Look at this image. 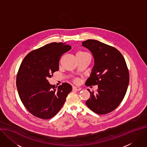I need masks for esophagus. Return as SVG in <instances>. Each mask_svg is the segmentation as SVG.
Masks as SVG:
<instances>
[{"mask_svg": "<svg viewBox=\"0 0 147 147\" xmlns=\"http://www.w3.org/2000/svg\"><path fill=\"white\" fill-rule=\"evenodd\" d=\"M73 90H76V91H80V90H82V88H80V87H75V86H73Z\"/></svg>", "mask_w": 147, "mask_h": 147, "instance_id": "obj_1", "label": "esophagus"}]
</instances>
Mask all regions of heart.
I'll return each instance as SVG.
<instances>
[{
  "label": "heart",
  "instance_id": "b5f03b06",
  "mask_svg": "<svg viewBox=\"0 0 147 147\" xmlns=\"http://www.w3.org/2000/svg\"><path fill=\"white\" fill-rule=\"evenodd\" d=\"M79 53V54H83V53H85V52H83V51H81V52H79V53Z\"/></svg>",
  "mask_w": 147,
  "mask_h": 147
}]
</instances>
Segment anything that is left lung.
<instances>
[{"label":"left lung","mask_w":147,"mask_h":147,"mask_svg":"<svg viewBox=\"0 0 147 147\" xmlns=\"http://www.w3.org/2000/svg\"><path fill=\"white\" fill-rule=\"evenodd\" d=\"M94 59L87 86L98 85L96 92L90 91L86 102L88 107L98 114L114 111L123 101L127 90L129 76L125 60L117 49L96 40L82 42Z\"/></svg>","instance_id":"1"}]
</instances>
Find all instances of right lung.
<instances>
[{"instance_id": "right-lung-1", "label": "right lung", "mask_w": 147, "mask_h": 147, "mask_svg": "<svg viewBox=\"0 0 147 147\" xmlns=\"http://www.w3.org/2000/svg\"><path fill=\"white\" fill-rule=\"evenodd\" d=\"M71 49L65 43H49L30 52L22 61L17 74V88L26 109L36 117L48 119L56 115L71 91L68 83L56 88L47 80L59 70L61 56Z\"/></svg>"}]
</instances>
